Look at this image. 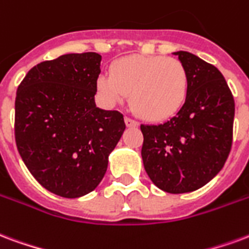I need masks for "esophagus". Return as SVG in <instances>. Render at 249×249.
<instances>
[{"instance_id":"1","label":"esophagus","mask_w":249,"mask_h":249,"mask_svg":"<svg viewBox=\"0 0 249 249\" xmlns=\"http://www.w3.org/2000/svg\"><path fill=\"white\" fill-rule=\"evenodd\" d=\"M125 124H126V126H132V128L139 126V123H137L136 120L130 119V117H125Z\"/></svg>"}]
</instances>
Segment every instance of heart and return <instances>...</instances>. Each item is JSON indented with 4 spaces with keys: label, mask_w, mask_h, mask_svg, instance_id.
I'll use <instances>...</instances> for the list:
<instances>
[{
    "label": "heart",
    "mask_w": 249,
    "mask_h": 249,
    "mask_svg": "<svg viewBox=\"0 0 249 249\" xmlns=\"http://www.w3.org/2000/svg\"><path fill=\"white\" fill-rule=\"evenodd\" d=\"M97 89L108 104L129 95L130 107L141 117L161 121L185 104L189 75L181 60L162 55H130L110 66L109 75L97 79Z\"/></svg>",
    "instance_id": "obj_1"
}]
</instances>
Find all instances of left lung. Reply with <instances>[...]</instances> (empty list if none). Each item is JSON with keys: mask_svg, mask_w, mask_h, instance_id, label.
Returning <instances> with one entry per match:
<instances>
[{"mask_svg": "<svg viewBox=\"0 0 249 249\" xmlns=\"http://www.w3.org/2000/svg\"><path fill=\"white\" fill-rule=\"evenodd\" d=\"M178 55L189 75L183 107L160 125H141L143 167L158 189L198 190L222 170L232 146L235 101L222 72L187 51Z\"/></svg>", "mask_w": 249, "mask_h": 249, "instance_id": "left-lung-1", "label": "left lung"}]
</instances>
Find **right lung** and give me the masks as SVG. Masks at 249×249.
Returning a JSON list of instances; mask_svg holds the SVG:
<instances>
[{"label":"right lung","mask_w":249,"mask_h":249,"mask_svg":"<svg viewBox=\"0 0 249 249\" xmlns=\"http://www.w3.org/2000/svg\"><path fill=\"white\" fill-rule=\"evenodd\" d=\"M101 56L66 54L36 64L18 86L14 136L31 176L63 198L100 183L125 130L119 110L95 104Z\"/></svg>","instance_id":"obj_1"}]
</instances>
